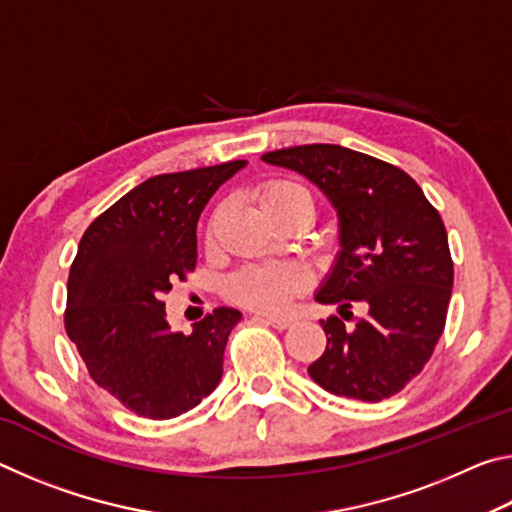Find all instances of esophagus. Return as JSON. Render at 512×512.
<instances>
[{"instance_id": "obj_1", "label": "esophagus", "mask_w": 512, "mask_h": 512, "mask_svg": "<svg viewBox=\"0 0 512 512\" xmlns=\"http://www.w3.org/2000/svg\"><path fill=\"white\" fill-rule=\"evenodd\" d=\"M255 320H262V323L273 325L275 329H287L293 325V318L287 316H255Z\"/></svg>"}]
</instances>
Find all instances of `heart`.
I'll return each mask as SVG.
<instances>
[{"label":"heart","instance_id":"1","mask_svg":"<svg viewBox=\"0 0 512 512\" xmlns=\"http://www.w3.org/2000/svg\"><path fill=\"white\" fill-rule=\"evenodd\" d=\"M259 205L268 216H277L293 207H309L311 196L296 180L275 178L259 189ZM311 273L300 262H271L246 266L232 277L230 296L241 305L259 311H277L307 287Z\"/></svg>","mask_w":512,"mask_h":512}]
</instances>
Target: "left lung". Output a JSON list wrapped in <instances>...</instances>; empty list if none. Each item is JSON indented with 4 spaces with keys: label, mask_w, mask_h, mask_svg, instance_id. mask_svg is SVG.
<instances>
[{
    "label": "left lung",
    "mask_w": 512,
    "mask_h": 512,
    "mask_svg": "<svg viewBox=\"0 0 512 512\" xmlns=\"http://www.w3.org/2000/svg\"><path fill=\"white\" fill-rule=\"evenodd\" d=\"M275 167L311 180L339 216L341 250L316 300L352 304L364 316L345 328L320 320L327 348L307 368L325 391L381 402L420 375L445 329L454 264L447 230L420 185L384 160L339 144H305L264 153Z\"/></svg>",
    "instance_id": "obj_1"
}]
</instances>
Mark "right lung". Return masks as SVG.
<instances>
[{"mask_svg":"<svg viewBox=\"0 0 512 512\" xmlns=\"http://www.w3.org/2000/svg\"><path fill=\"white\" fill-rule=\"evenodd\" d=\"M244 167L153 176L83 232L67 280V336L94 384L140 418H178L219 386L241 311L219 307L183 334L169 327L162 296L194 271L198 216Z\"/></svg>","mask_w":512,"mask_h":512,"instance_id":"obj_1","label":"right lung"}]
</instances>
